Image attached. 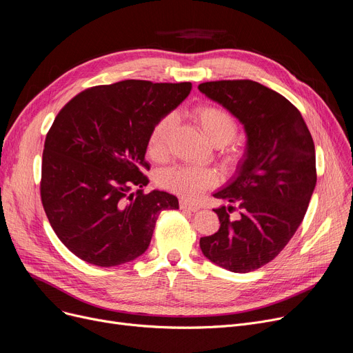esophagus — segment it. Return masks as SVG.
Segmentation results:
<instances>
[{"instance_id":"esophagus-1","label":"esophagus","mask_w":353,"mask_h":353,"mask_svg":"<svg viewBox=\"0 0 353 353\" xmlns=\"http://www.w3.org/2000/svg\"><path fill=\"white\" fill-rule=\"evenodd\" d=\"M180 209L189 210V212H197L201 208L196 206V205H192V203H189V202H186V201H181V202H180Z\"/></svg>"}]
</instances>
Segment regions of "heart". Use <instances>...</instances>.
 <instances>
[{"mask_svg": "<svg viewBox=\"0 0 353 353\" xmlns=\"http://www.w3.org/2000/svg\"><path fill=\"white\" fill-rule=\"evenodd\" d=\"M193 118L202 128L206 139L214 145H223L231 141L236 134V121L226 110L216 105L203 103L197 105L192 111ZM174 125V114H165L148 137V152L152 159L163 160L167 156L168 137ZM219 174L213 168L180 165L168 168L160 176V185L188 201H196L208 189L216 186Z\"/></svg>", "mask_w": 353, "mask_h": 353, "instance_id": "1", "label": "heart"}]
</instances>
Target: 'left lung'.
I'll return each instance as SVG.
<instances>
[{"mask_svg": "<svg viewBox=\"0 0 353 353\" xmlns=\"http://www.w3.org/2000/svg\"><path fill=\"white\" fill-rule=\"evenodd\" d=\"M199 90L234 114L248 137L238 176L213 194L232 206L213 209L221 228L201 238V250L225 270L250 272L284 250L307 212L317 180L314 143L296 106L261 83L214 81ZM235 205L240 216L232 221Z\"/></svg>", "mask_w": 353, "mask_h": 353, "instance_id": "8db88e82", "label": "left lung"}]
</instances>
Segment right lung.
<instances>
[{
	"mask_svg": "<svg viewBox=\"0 0 353 353\" xmlns=\"http://www.w3.org/2000/svg\"><path fill=\"white\" fill-rule=\"evenodd\" d=\"M190 90V82L135 79L92 86L56 115L40 196L53 231L76 256L98 267L130 263L148 248L160 212L179 209L170 193H144L145 151L151 128Z\"/></svg>",
	"mask_w": 353,
	"mask_h": 353,
	"instance_id": "right-lung-1",
	"label": "right lung"
}]
</instances>
